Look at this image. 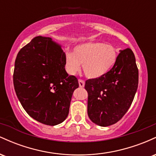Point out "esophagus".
Returning <instances> with one entry per match:
<instances>
[{"label": "esophagus", "mask_w": 156, "mask_h": 156, "mask_svg": "<svg viewBox=\"0 0 156 156\" xmlns=\"http://www.w3.org/2000/svg\"><path fill=\"white\" fill-rule=\"evenodd\" d=\"M78 83H79V87H81V88L84 87V85H85V82H84L83 80H80V79L78 80Z\"/></svg>", "instance_id": "34e87169"}]
</instances>
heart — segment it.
Instances as JSON below:
<instances>
[{
  "mask_svg": "<svg viewBox=\"0 0 156 156\" xmlns=\"http://www.w3.org/2000/svg\"><path fill=\"white\" fill-rule=\"evenodd\" d=\"M118 57L117 48L103 42H87L76 45L73 53L66 52L64 64L66 71L74 76L83 64L85 76L90 79L103 76L114 67Z\"/></svg>",
  "mask_w": 156,
  "mask_h": 156,
  "instance_id": "b5f03b06",
  "label": "heart"
}]
</instances>
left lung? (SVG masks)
Returning a JSON list of instances; mask_svg holds the SVG:
<instances>
[{
    "label": "left lung",
    "instance_id": "1",
    "mask_svg": "<svg viewBox=\"0 0 156 156\" xmlns=\"http://www.w3.org/2000/svg\"><path fill=\"white\" fill-rule=\"evenodd\" d=\"M110 71L86 81L88 92L87 113L91 121L102 127L115 124L130 108L137 91L139 71L130 48L120 50Z\"/></svg>",
    "mask_w": 156,
    "mask_h": 156
}]
</instances>
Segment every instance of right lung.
Masks as SVG:
<instances>
[{
    "instance_id": "right-lung-1",
    "label": "right lung",
    "mask_w": 156,
    "mask_h": 156,
    "mask_svg": "<svg viewBox=\"0 0 156 156\" xmlns=\"http://www.w3.org/2000/svg\"><path fill=\"white\" fill-rule=\"evenodd\" d=\"M62 45L38 36L16 58L13 82L19 101L30 117L48 125L64 122L69 114L78 79L65 70Z\"/></svg>"
}]
</instances>
